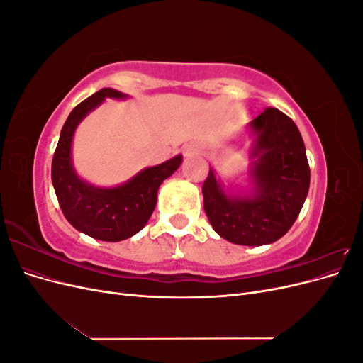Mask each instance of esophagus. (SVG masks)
Returning <instances> with one entry per match:
<instances>
[{
    "instance_id": "34e87169",
    "label": "esophagus",
    "mask_w": 363,
    "mask_h": 363,
    "mask_svg": "<svg viewBox=\"0 0 363 363\" xmlns=\"http://www.w3.org/2000/svg\"><path fill=\"white\" fill-rule=\"evenodd\" d=\"M195 151H199V147H196V145H189L188 148H186V155H191V152H195Z\"/></svg>"
}]
</instances>
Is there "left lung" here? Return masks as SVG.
<instances>
[{
    "instance_id": "1",
    "label": "left lung",
    "mask_w": 363,
    "mask_h": 363,
    "mask_svg": "<svg viewBox=\"0 0 363 363\" xmlns=\"http://www.w3.org/2000/svg\"><path fill=\"white\" fill-rule=\"evenodd\" d=\"M257 135L252 168L257 192L230 199L211 169L203 183L206 215L215 232L238 245H265L280 239L298 218L309 192L311 168L303 138L294 121L267 107L251 121Z\"/></svg>"
}]
</instances>
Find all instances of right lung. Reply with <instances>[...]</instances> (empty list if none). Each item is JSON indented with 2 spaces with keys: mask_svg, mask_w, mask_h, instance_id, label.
Instances as JSON below:
<instances>
[{
  "mask_svg": "<svg viewBox=\"0 0 363 363\" xmlns=\"http://www.w3.org/2000/svg\"><path fill=\"white\" fill-rule=\"evenodd\" d=\"M106 96L125 95L104 87L75 106L69 113L52 156L51 179L62 212L74 228L106 242H118L144 228L156 207L159 186L180 167L182 156L147 168L118 188L100 189L82 182L71 163L72 136L80 121Z\"/></svg>",
  "mask_w": 363,
  "mask_h": 363,
  "instance_id": "add662e5",
  "label": "right lung"
}]
</instances>
